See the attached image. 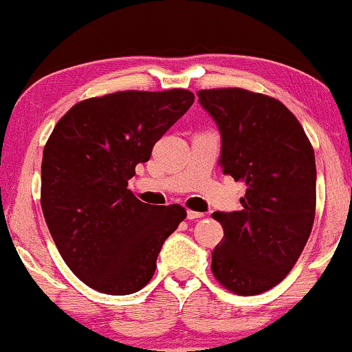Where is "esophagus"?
Listing matches in <instances>:
<instances>
[{"instance_id": "esophagus-1", "label": "esophagus", "mask_w": 352, "mask_h": 352, "mask_svg": "<svg viewBox=\"0 0 352 352\" xmlns=\"http://www.w3.org/2000/svg\"><path fill=\"white\" fill-rule=\"evenodd\" d=\"M186 217H188V220H198V218H203V217H205V214H203L201 211H192V210H188Z\"/></svg>"}]
</instances>
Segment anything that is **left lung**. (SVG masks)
<instances>
[{
	"label": "left lung",
	"instance_id": "8db88e82",
	"mask_svg": "<svg viewBox=\"0 0 352 352\" xmlns=\"http://www.w3.org/2000/svg\"><path fill=\"white\" fill-rule=\"evenodd\" d=\"M198 99L220 129L223 173L247 184L243 210L211 214L225 232L211 272L238 296L262 294L292 270L312 232L314 149L277 99L243 89L199 90Z\"/></svg>",
	"mask_w": 352,
	"mask_h": 352
}]
</instances>
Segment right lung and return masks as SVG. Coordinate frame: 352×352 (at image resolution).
Returning a JSON list of instances; mask_svg holds the SVG:
<instances>
[{"mask_svg": "<svg viewBox=\"0 0 352 352\" xmlns=\"http://www.w3.org/2000/svg\"><path fill=\"white\" fill-rule=\"evenodd\" d=\"M195 102L190 90L109 94L56 122L41 161V210L70 270L92 289L129 296L153 278L179 205L139 201L127 181Z\"/></svg>", "mask_w": 352, "mask_h": 352, "instance_id": "obj_1", "label": "right lung"}]
</instances>
